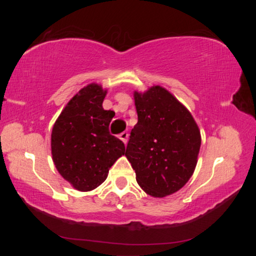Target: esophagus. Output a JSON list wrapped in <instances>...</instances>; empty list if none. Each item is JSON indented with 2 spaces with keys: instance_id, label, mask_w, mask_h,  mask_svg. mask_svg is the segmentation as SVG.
<instances>
[{
  "instance_id": "34e87169",
  "label": "esophagus",
  "mask_w": 256,
  "mask_h": 256,
  "mask_svg": "<svg viewBox=\"0 0 256 256\" xmlns=\"http://www.w3.org/2000/svg\"><path fill=\"white\" fill-rule=\"evenodd\" d=\"M118 138L124 142V144H126V142H128V132H122V133H120V136H118Z\"/></svg>"
}]
</instances>
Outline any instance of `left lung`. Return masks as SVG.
Here are the masks:
<instances>
[{"instance_id": "8db88e82", "label": "left lung", "mask_w": 256, "mask_h": 256, "mask_svg": "<svg viewBox=\"0 0 256 256\" xmlns=\"http://www.w3.org/2000/svg\"><path fill=\"white\" fill-rule=\"evenodd\" d=\"M138 123L125 156L146 194L177 192L193 175L201 146L200 130L183 104L160 86L134 92Z\"/></svg>"}]
</instances>
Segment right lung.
Masks as SVG:
<instances>
[{"label":"right lung","mask_w":256,"mask_h":256,"mask_svg":"<svg viewBox=\"0 0 256 256\" xmlns=\"http://www.w3.org/2000/svg\"><path fill=\"white\" fill-rule=\"evenodd\" d=\"M106 94L100 84L86 86L64 107L52 131L56 170L81 192L104 183L110 168L125 154L123 142L110 133L115 112L102 108Z\"/></svg>","instance_id":"add662e5"}]
</instances>
